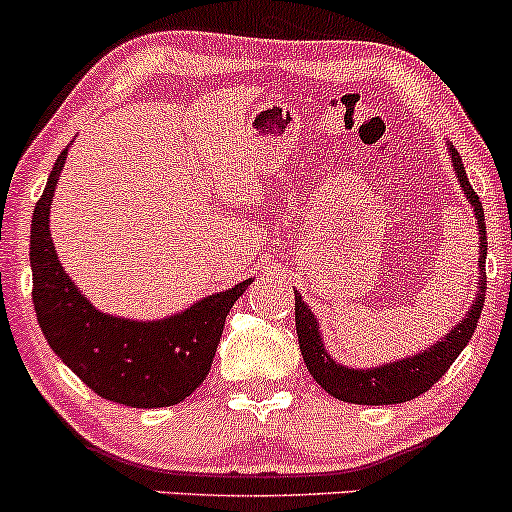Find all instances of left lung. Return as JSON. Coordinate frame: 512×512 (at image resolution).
<instances>
[{
    "instance_id": "8db88e82",
    "label": "left lung",
    "mask_w": 512,
    "mask_h": 512,
    "mask_svg": "<svg viewBox=\"0 0 512 512\" xmlns=\"http://www.w3.org/2000/svg\"><path fill=\"white\" fill-rule=\"evenodd\" d=\"M445 145L449 157H452L454 177H457L466 201L474 209L476 230H479V279H476L479 286H476L474 301H471L464 318L457 325H452V330H447L442 338L432 342L430 347H425V350H418L415 355L398 357L393 362L372 364V367H350V364H342L330 355L323 333H320L316 313L303 301V296L294 291L296 333H299L303 362H306V369L311 372L313 379L318 381V386H323L338 401L359 403V406H391V403L411 401V398L425 393L435 381L445 376L449 364L462 355V350L469 345L471 335H474L486 299V218L484 206H481L479 196L471 189L469 177H466L462 157H459L449 140Z\"/></svg>"
}]
</instances>
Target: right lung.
<instances>
[{
	"label": "right lung",
	"instance_id": "1",
	"mask_svg": "<svg viewBox=\"0 0 512 512\" xmlns=\"http://www.w3.org/2000/svg\"><path fill=\"white\" fill-rule=\"evenodd\" d=\"M70 145L55 160L33 209L31 272L38 323L50 350L101 398L131 408L174 406L206 379L226 316L252 277L165 318L138 320L99 311L65 272L50 240V206Z\"/></svg>",
	"mask_w": 512,
	"mask_h": 512
}]
</instances>
